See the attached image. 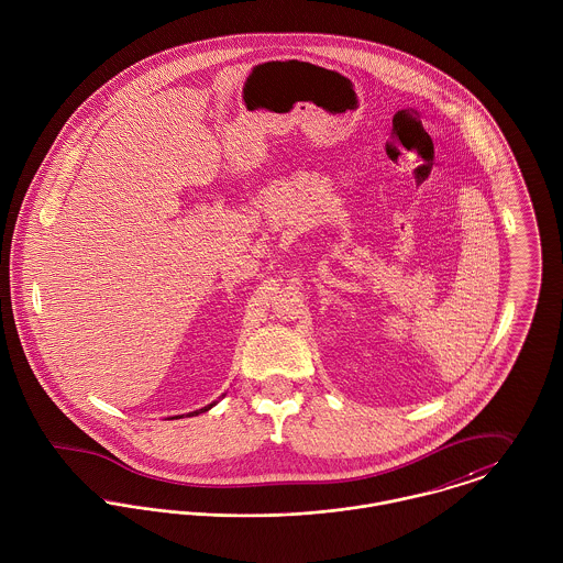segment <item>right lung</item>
Returning a JSON list of instances; mask_svg holds the SVG:
<instances>
[{"label": "right lung", "mask_w": 563, "mask_h": 563, "mask_svg": "<svg viewBox=\"0 0 563 563\" xmlns=\"http://www.w3.org/2000/svg\"><path fill=\"white\" fill-rule=\"evenodd\" d=\"M211 406H213V404H211ZM211 406H205V408H202V410H196V412H189V415H191V417H194V415H198V412H207V410H209V408H211Z\"/></svg>", "instance_id": "1"}]
</instances>
